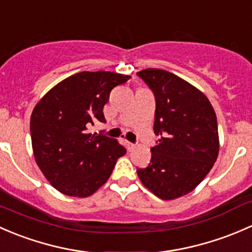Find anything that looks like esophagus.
<instances>
[{"label": "esophagus", "mask_w": 252, "mask_h": 252, "mask_svg": "<svg viewBox=\"0 0 252 252\" xmlns=\"http://www.w3.org/2000/svg\"><path fill=\"white\" fill-rule=\"evenodd\" d=\"M126 148H127V150H128V152H132V150L136 149V144L129 143V142H126Z\"/></svg>", "instance_id": "1"}]
</instances>
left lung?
<instances>
[{
    "label": "left lung",
    "mask_w": 252,
    "mask_h": 252,
    "mask_svg": "<svg viewBox=\"0 0 252 252\" xmlns=\"http://www.w3.org/2000/svg\"><path fill=\"white\" fill-rule=\"evenodd\" d=\"M137 75L154 92V132L160 137L150 164L137 175L158 198L173 200L193 191L217 160L216 114L200 90L172 72L149 68Z\"/></svg>",
    "instance_id": "left-lung-1"
}]
</instances>
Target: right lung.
<instances>
[{
	"instance_id": "add662e5",
	"label": "right lung",
	"mask_w": 252,
	"mask_h": 252,
	"mask_svg": "<svg viewBox=\"0 0 252 252\" xmlns=\"http://www.w3.org/2000/svg\"><path fill=\"white\" fill-rule=\"evenodd\" d=\"M129 77L110 71L77 72L51 88L33 108L30 133L35 161L64 195H92L125 155L116 139L87 129L95 121L105 123L103 108L111 90Z\"/></svg>"
}]
</instances>
